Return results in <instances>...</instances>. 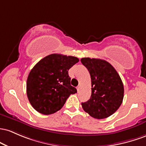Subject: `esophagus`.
<instances>
[{"label": "esophagus", "instance_id": "34e87169", "mask_svg": "<svg viewBox=\"0 0 146 146\" xmlns=\"http://www.w3.org/2000/svg\"><path fill=\"white\" fill-rule=\"evenodd\" d=\"M76 89H77V91L79 92L80 91V89H81V87L80 86H77V88H76Z\"/></svg>", "mask_w": 146, "mask_h": 146}]
</instances>
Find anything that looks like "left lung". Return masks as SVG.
<instances>
[{
	"label": "left lung",
	"instance_id": "8db88e82",
	"mask_svg": "<svg viewBox=\"0 0 146 146\" xmlns=\"http://www.w3.org/2000/svg\"><path fill=\"white\" fill-rule=\"evenodd\" d=\"M81 61L89 71L92 82L90 99L82 103V107L93 118L106 119L114 114L123 102L124 88L120 76L105 60L83 58Z\"/></svg>",
	"mask_w": 146,
	"mask_h": 146
}]
</instances>
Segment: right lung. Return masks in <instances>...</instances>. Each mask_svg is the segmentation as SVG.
Segmentation results:
<instances>
[{"label": "right lung", "mask_w": 146, "mask_h": 146, "mask_svg": "<svg viewBox=\"0 0 146 146\" xmlns=\"http://www.w3.org/2000/svg\"><path fill=\"white\" fill-rule=\"evenodd\" d=\"M78 61L72 56L52 54L34 65L27 77V95L37 112L54 114L63 108L70 94L77 92L70 85L68 70Z\"/></svg>", "instance_id": "add662e5"}]
</instances>
